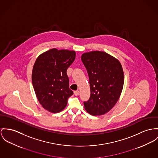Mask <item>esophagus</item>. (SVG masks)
Instances as JSON below:
<instances>
[{
  "mask_svg": "<svg viewBox=\"0 0 158 158\" xmlns=\"http://www.w3.org/2000/svg\"><path fill=\"white\" fill-rule=\"evenodd\" d=\"M74 94L75 96H78L79 94V91H74Z\"/></svg>",
  "mask_w": 158,
  "mask_h": 158,
  "instance_id": "obj_1",
  "label": "esophagus"
}]
</instances>
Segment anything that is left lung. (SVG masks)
<instances>
[{
    "label": "left lung",
    "instance_id": "left-lung-1",
    "mask_svg": "<svg viewBox=\"0 0 158 158\" xmlns=\"http://www.w3.org/2000/svg\"><path fill=\"white\" fill-rule=\"evenodd\" d=\"M82 61L88 72L91 94L84 102L85 109L93 115L109 112L122 93L124 73L120 61L104 52L82 54Z\"/></svg>",
    "mask_w": 158,
    "mask_h": 158
}]
</instances>
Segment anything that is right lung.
Listing matches in <instances>:
<instances>
[{"instance_id":"add662e5","label":"right lung","mask_w":158,"mask_h":158,"mask_svg":"<svg viewBox=\"0 0 158 158\" xmlns=\"http://www.w3.org/2000/svg\"><path fill=\"white\" fill-rule=\"evenodd\" d=\"M76 52L52 49L40 55L34 64L32 82L38 100L52 113L64 109L73 92L69 88L67 70L73 62Z\"/></svg>"}]
</instances>
